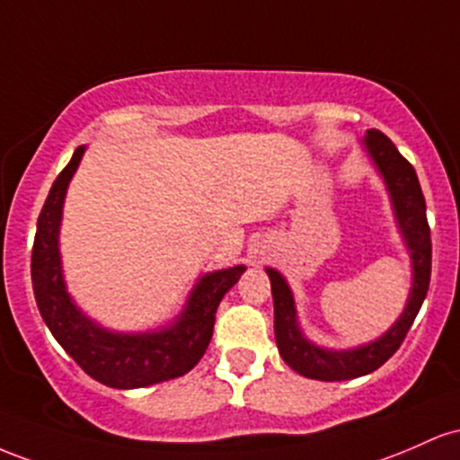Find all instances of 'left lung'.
<instances>
[{
	"instance_id": "1",
	"label": "left lung",
	"mask_w": 460,
	"mask_h": 460,
	"mask_svg": "<svg viewBox=\"0 0 460 460\" xmlns=\"http://www.w3.org/2000/svg\"><path fill=\"white\" fill-rule=\"evenodd\" d=\"M360 147L365 149L371 164L383 178L391 199V208H394L397 230H400L402 241H404L411 256V291L406 297L404 311L395 319L394 326L374 341L348 349L323 348V345L313 343L299 326L296 296H293L285 276L271 267L265 270L271 280L273 330H276L278 352L288 367L297 371L299 376L326 380V383L360 378V376H367L380 365H385L404 341L406 332L411 330L421 304H424L428 285H430V228H428L426 219V199L415 169L397 152L394 143L378 130H367L360 141Z\"/></svg>"
}]
</instances>
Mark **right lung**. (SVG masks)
<instances>
[{
    "mask_svg": "<svg viewBox=\"0 0 460 460\" xmlns=\"http://www.w3.org/2000/svg\"><path fill=\"white\" fill-rule=\"evenodd\" d=\"M84 152V146L77 147L69 164L54 180L36 221L32 287L40 317L65 352L97 383L112 389H141L180 378L204 356L213 337L217 306L243 276L245 265L199 276L182 313L167 326L143 332H119L91 319L71 297L60 258V224L66 189Z\"/></svg>",
    "mask_w": 460,
    "mask_h": 460,
    "instance_id": "right-lung-1",
    "label": "right lung"
}]
</instances>
